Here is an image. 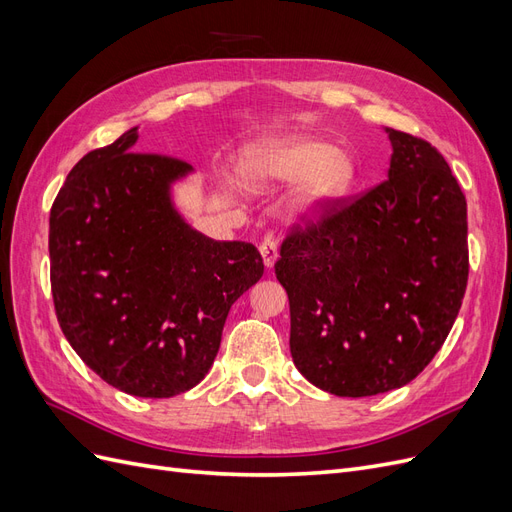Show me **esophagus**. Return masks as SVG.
<instances>
[{
    "mask_svg": "<svg viewBox=\"0 0 512 512\" xmlns=\"http://www.w3.org/2000/svg\"><path fill=\"white\" fill-rule=\"evenodd\" d=\"M260 254H262V260H265V267L271 269L277 260V243L271 237H267L260 243Z\"/></svg>",
    "mask_w": 512,
    "mask_h": 512,
    "instance_id": "34e87169",
    "label": "esophagus"
}]
</instances>
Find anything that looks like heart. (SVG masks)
I'll return each mask as SVG.
<instances>
[{
    "instance_id": "1",
    "label": "heart",
    "mask_w": 512,
    "mask_h": 512,
    "mask_svg": "<svg viewBox=\"0 0 512 512\" xmlns=\"http://www.w3.org/2000/svg\"><path fill=\"white\" fill-rule=\"evenodd\" d=\"M245 173L254 188H275L302 181L290 200V215L316 222L337 207L354 183L348 153L312 136H286L262 143L247 153Z\"/></svg>"
}]
</instances>
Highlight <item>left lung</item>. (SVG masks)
<instances>
[{"label": "left lung", "mask_w": 512, "mask_h": 512, "mask_svg": "<svg viewBox=\"0 0 512 512\" xmlns=\"http://www.w3.org/2000/svg\"><path fill=\"white\" fill-rule=\"evenodd\" d=\"M386 134L389 179L294 226L275 262L292 361L339 397L386 393L421 374L468 284V205L451 168L423 138Z\"/></svg>", "instance_id": "1"}]
</instances>
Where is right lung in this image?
I'll use <instances>...</instances> for the list:
<instances>
[{
	"instance_id": "1",
	"label": "right lung",
	"mask_w": 512,
	"mask_h": 512,
	"mask_svg": "<svg viewBox=\"0 0 512 512\" xmlns=\"http://www.w3.org/2000/svg\"><path fill=\"white\" fill-rule=\"evenodd\" d=\"M138 128L79 160L51 207V290L83 363L136 397H173L207 376L226 316L265 265L252 243L185 222L170 185L183 160L134 151Z\"/></svg>"
}]
</instances>
